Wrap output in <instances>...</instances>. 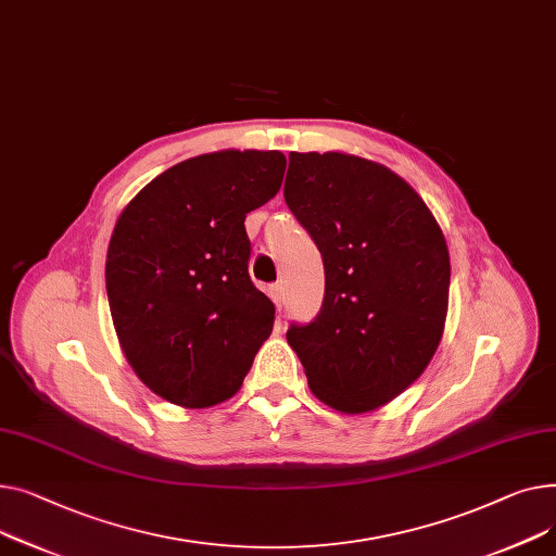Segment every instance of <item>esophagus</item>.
<instances>
[{
  "instance_id": "34e87169",
  "label": "esophagus",
  "mask_w": 556,
  "mask_h": 556,
  "mask_svg": "<svg viewBox=\"0 0 556 556\" xmlns=\"http://www.w3.org/2000/svg\"><path fill=\"white\" fill-rule=\"evenodd\" d=\"M269 296H271L274 305L280 309L282 303H285V287H282V282H276V285L269 287Z\"/></svg>"
}]
</instances>
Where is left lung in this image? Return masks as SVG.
<instances>
[{
  "instance_id": "1",
  "label": "left lung",
  "mask_w": 556,
  "mask_h": 556,
  "mask_svg": "<svg viewBox=\"0 0 556 556\" xmlns=\"http://www.w3.org/2000/svg\"><path fill=\"white\" fill-rule=\"evenodd\" d=\"M285 202L323 255L325 296L291 323L312 393L341 413L375 410L424 372L448 305V249L419 194L343 152H291Z\"/></svg>"
}]
</instances>
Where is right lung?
Returning a JSON list of instances; mask_svg holds the SVG:
<instances>
[{
  "label": "right lung",
  "mask_w": 556,
  "mask_h": 556,
  "mask_svg": "<svg viewBox=\"0 0 556 556\" xmlns=\"http://www.w3.org/2000/svg\"><path fill=\"white\" fill-rule=\"evenodd\" d=\"M278 150H222L152 179L121 213L105 285L129 366L184 408L233 397L271 334L274 303L249 276L247 213L280 190Z\"/></svg>",
  "instance_id": "right-lung-1"
}]
</instances>
